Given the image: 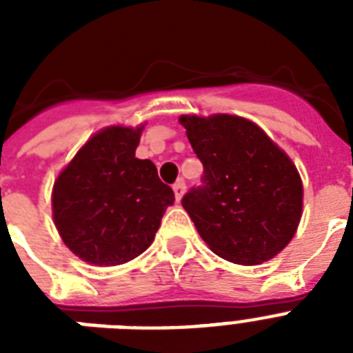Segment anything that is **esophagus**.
<instances>
[{
    "label": "esophagus",
    "instance_id": "1",
    "mask_svg": "<svg viewBox=\"0 0 353 353\" xmlns=\"http://www.w3.org/2000/svg\"><path fill=\"white\" fill-rule=\"evenodd\" d=\"M172 188H174V192H176V199L179 201V199L183 198V194H185V188H187V185H185V181H183V179H177Z\"/></svg>",
    "mask_w": 353,
    "mask_h": 353
}]
</instances>
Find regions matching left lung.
Returning <instances> with one entry per match:
<instances>
[{
    "mask_svg": "<svg viewBox=\"0 0 353 353\" xmlns=\"http://www.w3.org/2000/svg\"><path fill=\"white\" fill-rule=\"evenodd\" d=\"M201 185L181 199L205 243L229 262L273 258L295 234L302 181L291 159L251 121L234 115H183Z\"/></svg>",
    "mask_w": 353,
    "mask_h": 353,
    "instance_id": "8db88e82",
    "label": "left lung"
}]
</instances>
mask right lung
<instances>
[{
	"mask_svg": "<svg viewBox=\"0 0 353 353\" xmlns=\"http://www.w3.org/2000/svg\"><path fill=\"white\" fill-rule=\"evenodd\" d=\"M141 128L113 126L84 144L58 176L52 216L63 243L95 265H119L148 249L174 190L137 159Z\"/></svg>",
	"mask_w": 353,
	"mask_h": 353,
	"instance_id": "1",
	"label": "right lung"
}]
</instances>
